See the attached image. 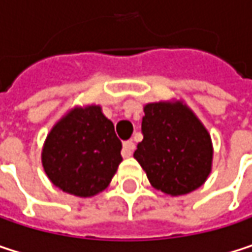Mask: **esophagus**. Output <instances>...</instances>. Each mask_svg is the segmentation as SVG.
<instances>
[{
    "mask_svg": "<svg viewBox=\"0 0 252 252\" xmlns=\"http://www.w3.org/2000/svg\"><path fill=\"white\" fill-rule=\"evenodd\" d=\"M134 149H135V144L132 143V140L124 141V144H123V156L124 158H129L132 155V150Z\"/></svg>",
    "mask_w": 252,
    "mask_h": 252,
    "instance_id": "esophagus-1",
    "label": "esophagus"
}]
</instances>
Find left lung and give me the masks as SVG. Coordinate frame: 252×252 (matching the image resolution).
<instances>
[{
  "instance_id": "obj_1",
  "label": "left lung",
  "mask_w": 252,
  "mask_h": 252,
  "mask_svg": "<svg viewBox=\"0 0 252 252\" xmlns=\"http://www.w3.org/2000/svg\"><path fill=\"white\" fill-rule=\"evenodd\" d=\"M141 132L134 158L152 187L182 195L206 182L213 160L212 138L187 105L179 100L147 103Z\"/></svg>"
}]
</instances>
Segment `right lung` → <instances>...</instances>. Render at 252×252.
Segmentation results:
<instances>
[{"mask_svg":"<svg viewBox=\"0 0 252 252\" xmlns=\"http://www.w3.org/2000/svg\"><path fill=\"white\" fill-rule=\"evenodd\" d=\"M121 140L100 106L74 108L48 134L42 165L64 192L92 197L103 191L123 160Z\"/></svg>","mask_w":252,"mask_h":252,"instance_id":"1","label":"right lung"}]
</instances>
